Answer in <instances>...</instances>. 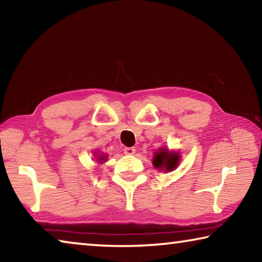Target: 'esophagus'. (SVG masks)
<instances>
[{
    "label": "esophagus",
    "mask_w": 262,
    "mask_h": 262,
    "mask_svg": "<svg viewBox=\"0 0 262 262\" xmlns=\"http://www.w3.org/2000/svg\"><path fill=\"white\" fill-rule=\"evenodd\" d=\"M123 152L126 155H134L135 154V148L134 147H127L123 149Z\"/></svg>",
    "instance_id": "34e87169"
}]
</instances>
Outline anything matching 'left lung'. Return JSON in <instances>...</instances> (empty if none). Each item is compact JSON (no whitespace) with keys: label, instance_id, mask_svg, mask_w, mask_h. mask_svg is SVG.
<instances>
[{"label":"left lung","instance_id":"obj_1","mask_svg":"<svg viewBox=\"0 0 262 262\" xmlns=\"http://www.w3.org/2000/svg\"><path fill=\"white\" fill-rule=\"evenodd\" d=\"M180 162V156L177 152H170L166 148L158 149V151L155 152L152 158L154 166L158 170H163L164 172H168L174 170L178 166Z\"/></svg>","mask_w":262,"mask_h":262}]
</instances>
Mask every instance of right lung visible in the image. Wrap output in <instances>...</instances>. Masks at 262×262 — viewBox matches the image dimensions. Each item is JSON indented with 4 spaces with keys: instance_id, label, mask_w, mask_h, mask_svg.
Returning <instances> with one entry per match:
<instances>
[{
    "instance_id": "right-lung-1",
    "label": "right lung",
    "mask_w": 262,
    "mask_h": 262,
    "mask_svg": "<svg viewBox=\"0 0 262 262\" xmlns=\"http://www.w3.org/2000/svg\"><path fill=\"white\" fill-rule=\"evenodd\" d=\"M97 157V161L103 163V162H106V158H107V156H105V155H100V156H98V155H96Z\"/></svg>"
}]
</instances>
